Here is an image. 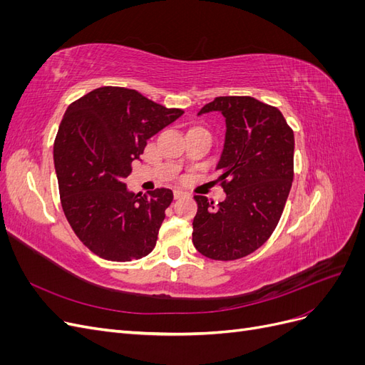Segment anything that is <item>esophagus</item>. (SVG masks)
Instances as JSON below:
<instances>
[{"instance_id": "1", "label": "esophagus", "mask_w": 365, "mask_h": 365, "mask_svg": "<svg viewBox=\"0 0 365 365\" xmlns=\"http://www.w3.org/2000/svg\"><path fill=\"white\" fill-rule=\"evenodd\" d=\"M173 196H175V200H180V197L185 196V192H182V190H175V192H173Z\"/></svg>"}]
</instances>
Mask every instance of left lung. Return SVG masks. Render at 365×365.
Instances as JSON below:
<instances>
[{
	"label": "left lung",
	"mask_w": 365,
	"mask_h": 365,
	"mask_svg": "<svg viewBox=\"0 0 365 365\" xmlns=\"http://www.w3.org/2000/svg\"><path fill=\"white\" fill-rule=\"evenodd\" d=\"M225 117L217 182L227 193L215 204L195 195L193 245L213 260H237L267 242L277 227L294 180V130L275 106L250 96L216 97L201 114Z\"/></svg>",
	"instance_id": "obj_1"
}]
</instances>
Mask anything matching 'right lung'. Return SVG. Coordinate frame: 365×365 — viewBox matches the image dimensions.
<instances>
[{"mask_svg": "<svg viewBox=\"0 0 365 365\" xmlns=\"http://www.w3.org/2000/svg\"><path fill=\"white\" fill-rule=\"evenodd\" d=\"M182 114L121 86L97 88L65 111L53 150L61 204L76 236L98 257L130 262L155 248L173 193H130L125 178L148 140Z\"/></svg>", "mask_w": 365, "mask_h": 365, "instance_id": "1", "label": "right lung"}]
</instances>
